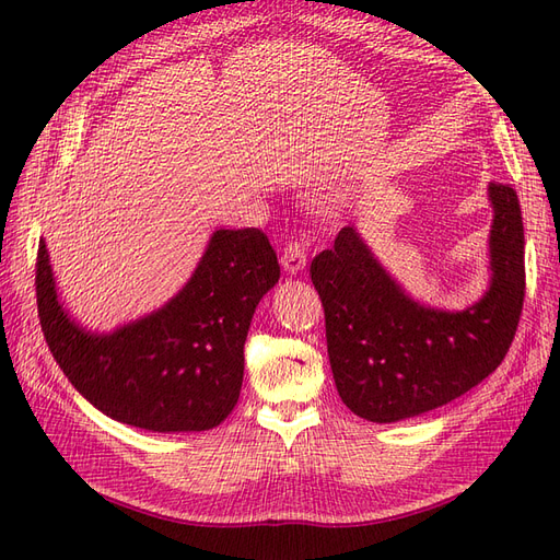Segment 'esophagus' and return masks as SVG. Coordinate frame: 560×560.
Listing matches in <instances>:
<instances>
[{
	"instance_id": "1",
	"label": "esophagus",
	"mask_w": 560,
	"mask_h": 560,
	"mask_svg": "<svg viewBox=\"0 0 560 560\" xmlns=\"http://www.w3.org/2000/svg\"><path fill=\"white\" fill-rule=\"evenodd\" d=\"M280 264L287 273H299V270L306 268V243H301V241L284 243L282 254H280Z\"/></svg>"
}]
</instances>
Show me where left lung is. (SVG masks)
Masks as SVG:
<instances>
[{
	"label": "left lung",
	"instance_id": "left-lung-1",
	"mask_svg": "<svg viewBox=\"0 0 560 560\" xmlns=\"http://www.w3.org/2000/svg\"><path fill=\"white\" fill-rule=\"evenodd\" d=\"M490 287L474 306L446 313L416 303L385 273L354 226L311 264L322 299L336 389L352 413L395 422L465 395L502 364L525 296L523 219L510 184H488Z\"/></svg>",
	"mask_w": 560,
	"mask_h": 560
}]
</instances>
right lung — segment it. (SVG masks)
Wrapping results in <instances>:
<instances>
[{
	"mask_svg": "<svg viewBox=\"0 0 560 560\" xmlns=\"http://www.w3.org/2000/svg\"><path fill=\"white\" fill-rule=\"evenodd\" d=\"M278 278L264 231L219 229L175 299L112 334L67 315L44 241L35 284L54 360L97 411L151 432H202L238 404L249 322Z\"/></svg>",
	"mask_w": 560,
	"mask_h": 560,
	"instance_id": "right-lung-1",
	"label": "right lung"
}]
</instances>
